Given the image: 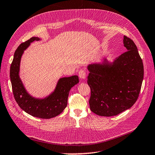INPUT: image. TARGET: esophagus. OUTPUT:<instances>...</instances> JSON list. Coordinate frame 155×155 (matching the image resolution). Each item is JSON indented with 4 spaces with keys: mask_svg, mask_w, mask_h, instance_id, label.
<instances>
[{
    "mask_svg": "<svg viewBox=\"0 0 155 155\" xmlns=\"http://www.w3.org/2000/svg\"><path fill=\"white\" fill-rule=\"evenodd\" d=\"M78 76H79L80 78L85 80L86 79V72H85L84 70H81L78 72Z\"/></svg>",
    "mask_w": 155,
    "mask_h": 155,
    "instance_id": "esophagus-1",
    "label": "esophagus"
}]
</instances>
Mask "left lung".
<instances>
[{"mask_svg":"<svg viewBox=\"0 0 155 155\" xmlns=\"http://www.w3.org/2000/svg\"><path fill=\"white\" fill-rule=\"evenodd\" d=\"M127 51L109 61L87 66L91 88L89 104L92 112L102 117L115 116L133 106L138 99L143 78V66L137 46L124 36Z\"/></svg>","mask_w":155,"mask_h":155,"instance_id":"1","label":"left lung"}]
</instances>
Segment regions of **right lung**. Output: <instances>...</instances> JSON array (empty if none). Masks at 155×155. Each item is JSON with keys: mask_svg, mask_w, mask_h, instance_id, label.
Wrapping results in <instances>:
<instances>
[{"mask_svg": "<svg viewBox=\"0 0 155 155\" xmlns=\"http://www.w3.org/2000/svg\"><path fill=\"white\" fill-rule=\"evenodd\" d=\"M41 40L34 37L18 47L11 64L10 79L13 95L19 107L33 117L48 119L58 116L64 110L68 104L69 91L79 82V80L77 75L59 78L54 90L44 98L35 97L28 93L20 77L21 58L31 43Z\"/></svg>", "mask_w": 155, "mask_h": 155, "instance_id": "right-lung-1", "label": "right lung"}]
</instances>
